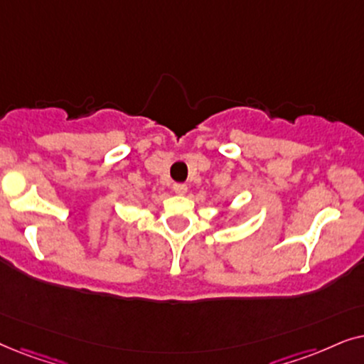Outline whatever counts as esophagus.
Here are the masks:
<instances>
[{
  "instance_id": "esophagus-1",
  "label": "esophagus",
  "mask_w": 364,
  "mask_h": 364,
  "mask_svg": "<svg viewBox=\"0 0 364 364\" xmlns=\"http://www.w3.org/2000/svg\"><path fill=\"white\" fill-rule=\"evenodd\" d=\"M173 190H174V193H176V195H186L188 186L183 185V183H174Z\"/></svg>"
}]
</instances>
